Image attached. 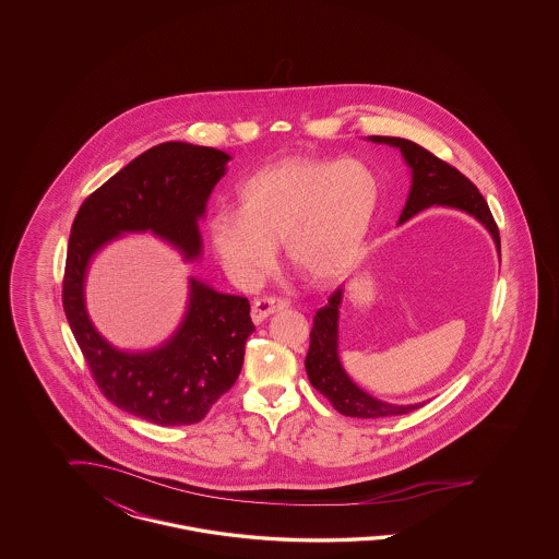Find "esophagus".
<instances>
[{
    "instance_id": "34e87169",
    "label": "esophagus",
    "mask_w": 559,
    "mask_h": 559,
    "mask_svg": "<svg viewBox=\"0 0 559 559\" xmlns=\"http://www.w3.org/2000/svg\"><path fill=\"white\" fill-rule=\"evenodd\" d=\"M287 299H281V297H260L252 304V320L255 323L264 322L271 313L274 311H281V309H287Z\"/></svg>"
}]
</instances>
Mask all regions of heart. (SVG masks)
I'll use <instances>...</instances> for the list:
<instances>
[{"mask_svg":"<svg viewBox=\"0 0 559 559\" xmlns=\"http://www.w3.org/2000/svg\"><path fill=\"white\" fill-rule=\"evenodd\" d=\"M381 201L377 171L358 159L285 157L237 190V211H219L209 241L237 283L274 266L283 239L288 264L318 285L336 283L362 254Z\"/></svg>","mask_w":559,"mask_h":559,"instance_id":"heart-1","label":"heart"}]
</instances>
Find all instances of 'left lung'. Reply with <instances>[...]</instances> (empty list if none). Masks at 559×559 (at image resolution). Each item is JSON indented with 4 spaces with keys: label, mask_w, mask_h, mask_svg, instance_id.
Returning <instances> with one entry per match:
<instances>
[{
    "label": "left lung",
    "mask_w": 559,
    "mask_h": 559,
    "mask_svg": "<svg viewBox=\"0 0 559 559\" xmlns=\"http://www.w3.org/2000/svg\"><path fill=\"white\" fill-rule=\"evenodd\" d=\"M374 143H388L400 147L407 166L412 168V190L407 197L400 223L414 217L432 204H444L461 209L475 219L481 221L490 231L498 254H500V231L491 217L490 206L474 182L463 176L457 168L442 162L435 153L420 147L418 143L402 136H369ZM342 304V288H336L328 305L318 309L313 318V328L309 334V353L305 356V371L311 385L328 397V402L344 416L353 418H383L409 414L424 404L414 406H393L371 397L367 391L356 388L350 377L344 372L338 358V307Z\"/></svg>",
    "instance_id": "1"
}]
</instances>
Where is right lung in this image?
Segmentation results:
<instances>
[{
	"label": "right lung",
	"instance_id": "1",
	"mask_svg": "<svg viewBox=\"0 0 559 559\" xmlns=\"http://www.w3.org/2000/svg\"><path fill=\"white\" fill-rule=\"evenodd\" d=\"M227 153L169 141L141 153L85 199L69 236L63 309L92 377L108 402L159 426L201 423L243 365L254 332L250 301L190 278V301L176 336L152 353H120L96 332L84 304L85 269L124 231H153L187 260L201 255L199 223Z\"/></svg>",
	"mask_w": 559,
	"mask_h": 559
}]
</instances>
